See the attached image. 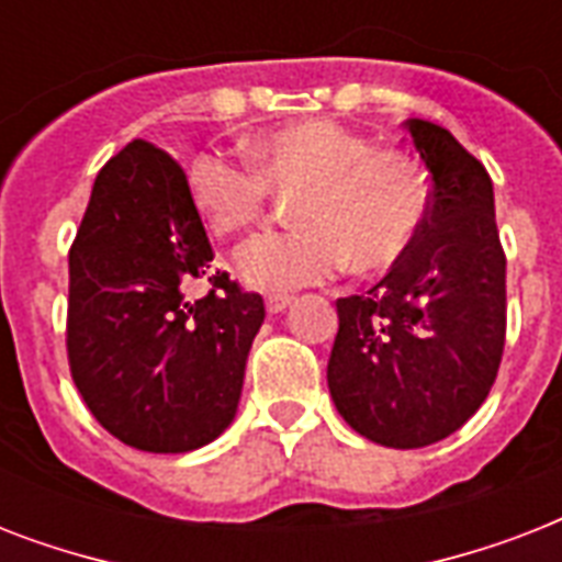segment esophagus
I'll return each instance as SVG.
<instances>
[{"mask_svg":"<svg viewBox=\"0 0 562 562\" xmlns=\"http://www.w3.org/2000/svg\"><path fill=\"white\" fill-rule=\"evenodd\" d=\"M291 303H294V297H289V294H268L265 308H268V315H280V312H285Z\"/></svg>","mask_w":562,"mask_h":562,"instance_id":"1","label":"esophagus"}]
</instances>
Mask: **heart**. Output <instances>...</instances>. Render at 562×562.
Instances as JSON below:
<instances>
[{"instance_id": "obj_1", "label": "heart", "mask_w": 562, "mask_h": 562, "mask_svg": "<svg viewBox=\"0 0 562 562\" xmlns=\"http://www.w3.org/2000/svg\"><path fill=\"white\" fill-rule=\"evenodd\" d=\"M250 169L203 154L189 166V198L221 238L247 236L268 215V189L291 198L289 233L238 256V273L262 291H294L341 271L391 268L417 238L428 212L426 171L400 148L333 119H300L247 143Z\"/></svg>"}]
</instances>
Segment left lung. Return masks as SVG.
Wrapping results in <instances>:
<instances>
[{
  "label": "left lung",
  "mask_w": 562,
  "mask_h": 562,
  "mask_svg": "<svg viewBox=\"0 0 562 562\" xmlns=\"http://www.w3.org/2000/svg\"><path fill=\"white\" fill-rule=\"evenodd\" d=\"M402 127L431 178L414 245L368 294L341 297L329 393L361 437L443 440L481 408L505 350V254L487 169L446 127Z\"/></svg>",
  "instance_id": "left-lung-1"
}]
</instances>
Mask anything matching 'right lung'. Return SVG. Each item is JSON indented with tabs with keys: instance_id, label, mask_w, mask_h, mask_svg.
<instances>
[{
	"instance_id": "1",
	"label": "right lung",
	"mask_w": 562,
	"mask_h": 562,
	"mask_svg": "<svg viewBox=\"0 0 562 562\" xmlns=\"http://www.w3.org/2000/svg\"><path fill=\"white\" fill-rule=\"evenodd\" d=\"M212 247L169 154L134 139L99 171L69 250V368L87 408L122 443L180 454L236 419L265 321L227 273L187 297Z\"/></svg>"
}]
</instances>
